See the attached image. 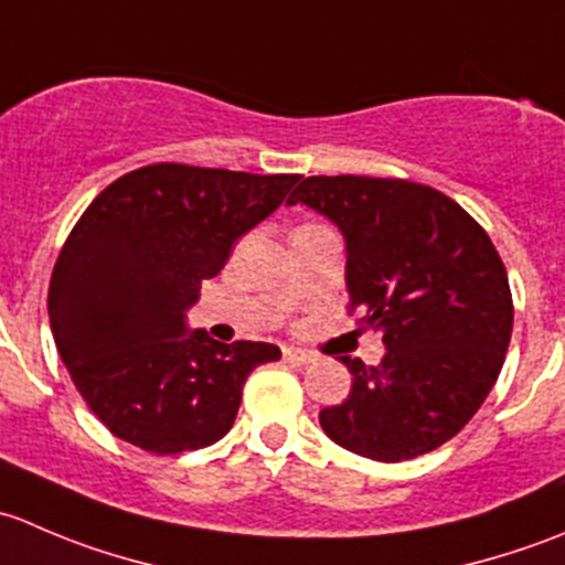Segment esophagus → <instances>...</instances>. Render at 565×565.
<instances>
[{
    "mask_svg": "<svg viewBox=\"0 0 565 565\" xmlns=\"http://www.w3.org/2000/svg\"><path fill=\"white\" fill-rule=\"evenodd\" d=\"M284 361H289V363H315L317 355H315V352L295 350V347H289V350H284Z\"/></svg>",
    "mask_w": 565,
    "mask_h": 565,
    "instance_id": "1",
    "label": "esophagus"
}]
</instances>
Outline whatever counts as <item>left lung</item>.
<instances>
[{"instance_id":"1","label":"left lung","mask_w":565,"mask_h":565,"mask_svg":"<svg viewBox=\"0 0 565 565\" xmlns=\"http://www.w3.org/2000/svg\"><path fill=\"white\" fill-rule=\"evenodd\" d=\"M309 204L347 241L358 322L383 333L380 366L341 355L352 391L319 413L324 435L374 461L440 448L478 413L514 328L509 276L483 226L437 188L391 177H306Z\"/></svg>"}]
</instances>
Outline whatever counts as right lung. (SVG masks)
Wrapping results in <instances>:
<instances>
[{"instance_id":"1","label":"right lung","mask_w":565,"mask_h":565,"mask_svg":"<svg viewBox=\"0 0 565 565\" xmlns=\"http://www.w3.org/2000/svg\"><path fill=\"white\" fill-rule=\"evenodd\" d=\"M295 182L152 163L84 210L51 273L49 319L73 385L114 437L169 457L232 429L248 374L281 350L188 333L185 309Z\"/></svg>"}]
</instances>
